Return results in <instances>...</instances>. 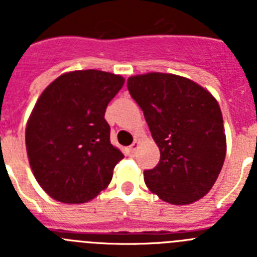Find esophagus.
Listing matches in <instances>:
<instances>
[{
    "instance_id": "esophagus-1",
    "label": "esophagus",
    "mask_w": 257,
    "mask_h": 257,
    "mask_svg": "<svg viewBox=\"0 0 257 257\" xmlns=\"http://www.w3.org/2000/svg\"><path fill=\"white\" fill-rule=\"evenodd\" d=\"M138 148H139V143L134 142L133 144H131V147H130V153L135 154L136 151H138Z\"/></svg>"
}]
</instances>
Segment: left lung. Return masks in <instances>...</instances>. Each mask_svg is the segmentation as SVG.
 <instances>
[{
	"mask_svg": "<svg viewBox=\"0 0 257 257\" xmlns=\"http://www.w3.org/2000/svg\"><path fill=\"white\" fill-rule=\"evenodd\" d=\"M127 88L161 152L158 165L144 171L149 190L171 205H188L205 197L226 154L216 99L185 77L157 72L130 77Z\"/></svg>",
	"mask_w": 257,
	"mask_h": 257,
	"instance_id": "left-lung-1",
	"label": "left lung"
}]
</instances>
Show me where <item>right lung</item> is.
<instances>
[{"instance_id": "right-lung-1", "label": "right lung", "mask_w": 257, "mask_h": 257, "mask_svg": "<svg viewBox=\"0 0 257 257\" xmlns=\"http://www.w3.org/2000/svg\"><path fill=\"white\" fill-rule=\"evenodd\" d=\"M124 78L87 69L61 74L38 97L26 128L27 153L41 188L63 203L91 201L123 158L104 114Z\"/></svg>"}]
</instances>
